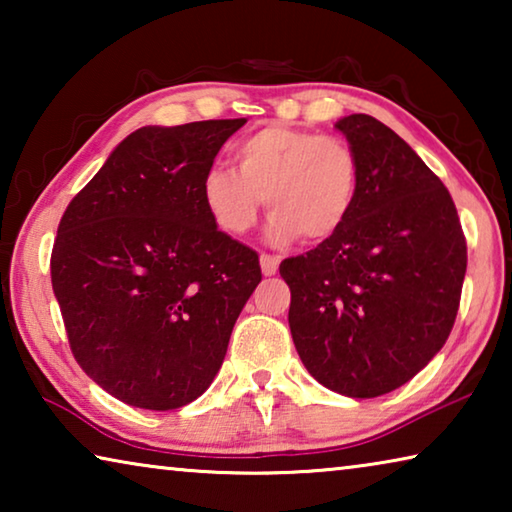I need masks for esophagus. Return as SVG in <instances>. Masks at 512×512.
Wrapping results in <instances>:
<instances>
[{
  "label": "esophagus",
  "mask_w": 512,
  "mask_h": 512,
  "mask_svg": "<svg viewBox=\"0 0 512 512\" xmlns=\"http://www.w3.org/2000/svg\"><path fill=\"white\" fill-rule=\"evenodd\" d=\"M259 264H262V273L271 277V275L277 273V266H280V257L262 253V255H259Z\"/></svg>",
  "instance_id": "obj_1"
}]
</instances>
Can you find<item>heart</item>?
Listing matches in <instances>:
<instances>
[{
  "instance_id": "obj_1",
  "label": "heart",
  "mask_w": 512,
  "mask_h": 512,
  "mask_svg": "<svg viewBox=\"0 0 512 512\" xmlns=\"http://www.w3.org/2000/svg\"><path fill=\"white\" fill-rule=\"evenodd\" d=\"M235 169L210 167L201 198L219 230L241 237L255 228L262 201L271 210L268 237L287 244L334 237L354 210L361 167L352 146L336 135L264 126L232 146Z\"/></svg>"
}]
</instances>
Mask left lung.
I'll list each match as a JSON object with an SVG mask.
<instances>
[{"mask_svg":"<svg viewBox=\"0 0 512 512\" xmlns=\"http://www.w3.org/2000/svg\"><path fill=\"white\" fill-rule=\"evenodd\" d=\"M336 128L359 158L357 203L334 237L284 259L280 275L309 375L368 400L406 384L445 345L467 244L443 180L400 135L370 115Z\"/></svg>","mask_w":512,"mask_h":512,"instance_id":"8db88e82","label":"left lung"}]
</instances>
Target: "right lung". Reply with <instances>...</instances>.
Wrapping results in <instances>:
<instances>
[{"instance_id":"right-lung-1","label":"right lung","mask_w":512,"mask_h":512,"mask_svg":"<svg viewBox=\"0 0 512 512\" xmlns=\"http://www.w3.org/2000/svg\"><path fill=\"white\" fill-rule=\"evenodd\" d=\"M246 119L144 126L67 205L51 287L69 348L117 400L151 411L201 397L262 280L255 250L216 228L201 180Z\"/></svg>"}]
</instances>
